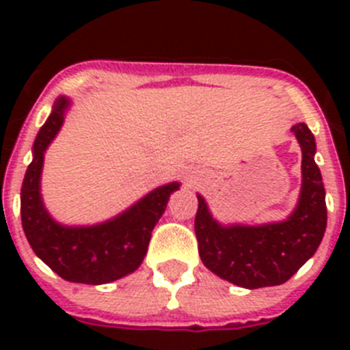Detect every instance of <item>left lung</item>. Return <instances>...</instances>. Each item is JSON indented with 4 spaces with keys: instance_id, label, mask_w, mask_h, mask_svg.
Returning <instances> with one entry per match:
<instances>
[{
    "instance_id": "left-lung-1",
    "label": "left lung",
    "mask_w": 350,
    "mask_h": 350,
    "mask_svg": "<svg viewBox=\"0 0 350 350\" xmlns=\"http://www.w3.org/2000/svg\"><path fill=\"white\" fill-rule=\"evenodd\" d=\"M301 147V191L286 221L221 224L198 194L194 231L203 265L221 279L245 287L280 286L315 254L326 231V191L315 165V138L305 122L291 128Z\"/></svg>"
}]
</instances>
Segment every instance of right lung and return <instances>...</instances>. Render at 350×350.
<instances>
[{
	"label": "right lung",
	"mask_w": 350,
	"mask_h": 350,
	"mask_svg": "<svg viewBox=\"0 0 350 350\" xmlns=\"http://www.w3.org/2000/svg\"><path fill=\"white\" fill-rule=\"evenodd\" d=\"M71 100L59 96L33 144V161L21 189V217L35 254L61 279L77 284L113 282L133 273L144 261L154 226L165 213L178 182L156 187L116 217L92 226L59 224L45 208L40 191L45 150L64 122Z\"/></svg>",
	"instance_id": "obj_1"
}]
</instances>
